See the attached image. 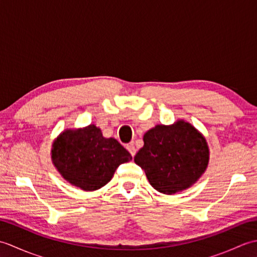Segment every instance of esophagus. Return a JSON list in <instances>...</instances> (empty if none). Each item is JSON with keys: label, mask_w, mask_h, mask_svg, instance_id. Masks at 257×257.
<instances>
[{"label": "esophagus", "mask_w": 257, "mask_h": 257, "mask_svg": "<svg viewBox=\"0 0 257 257\" xmlns=\"http://www.w3.org/2000/svg\"><path fill=\"white\" fill-rule=\"evenodd\" d=\"M127 150L130 152V155H132L133 157H135V155H136V148H135V146L134 145H129V146H127Z\"/></svg>", "instance_id": "1"}]
</instances>
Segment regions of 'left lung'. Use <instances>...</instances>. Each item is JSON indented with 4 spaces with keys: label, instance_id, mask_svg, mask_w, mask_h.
I'll list each match as a JSON object with an SVG mask.
<instances>
[{
    "label": "left lung",
    "instance_id": "left-lung-1",
    "mask_svg": "<svg viewBox=\"0 0 257 257\" xmlns=\"http://www.w3.org/2000/svg\"><path fill=\"white\" fill-rule=\"evenodd\" d=\"M144 147L135 156L152 188L174 194L193 185L209 165L206 140L192 124L178 120L157 124L144 136Z\"/></svg>",
    "mask_w": 257,
    "mask_h": 257
}]
</instances>
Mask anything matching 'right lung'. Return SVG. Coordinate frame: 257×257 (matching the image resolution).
<instances>
[{"label":"right lung","instance_id":"1","mask_svg":"<svg viewBox=\"0 0 257 257\" xmlns=\"http://www.w3.org/2000/svg\"><path fill=\"white\" fill-rule=\"evenodd\" d=\"M132 159L116 139L103 137L95 124L64 130L52 146V161L57 171L70 184L85 191L102 188L121 163Z\"/></svg>","mask_w":257,"mask_h":257}]
</instances>
